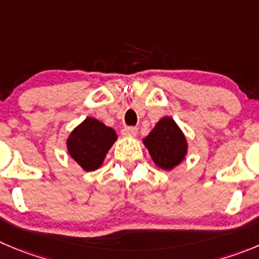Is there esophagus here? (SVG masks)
Wrapping results in <instances>:
<instances>
[{"label":"esophagus","mask_w":259,"mask_h":259,"mask_svg":"<svg viewBox=\"0 0 259 259\" xmlns=\"http://www.w3.org/2000/svg\"><path fill=\"white\" fill-rule=\"evenodd\" d=\"M121 134L124 137H135L138 134V129L134 126H125L124 129L121 130Z\"/></svg>","instance_id":"esophagus-1"}]
</instances>
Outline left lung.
Returning a JSON list of instances; mask_svg holds the SVG:
<instances>
[{
    "label": "left lung",
    "mask_w": 259,
    "mask_h": 259,
    "mask_svg": "<svg viewBox=\"0 0 259 259\" xmlns=\"http://www.w3.org/2000/svg\"><path fill=\"white\" fill-rule=\"evenodd\" d=\"M143 143L154 163L163 170L175 167L187 154V139L171 117L161 118Z\"/></svg>",
    "instance_id": "left-lung-1"
}]
</instances>
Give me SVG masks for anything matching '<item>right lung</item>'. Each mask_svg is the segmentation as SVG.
Masks as SVG:
<instances>
[{"mask_svg": "<svg viewBox=\"0 0 259 259\" xmlns=\"http://www.w3.org/2000/svg\"><path fill=\"white\" fill-rule=\"evenodd\" d=\"M117 139L115 130L96 118H85L67 139V149L72 158L85 171L102 165L106 153Z\"/></svg>", "mask_w": 259, "mask_h": 259, "instance_id": "obj_1", "label": "right lung"}]
</instances>
